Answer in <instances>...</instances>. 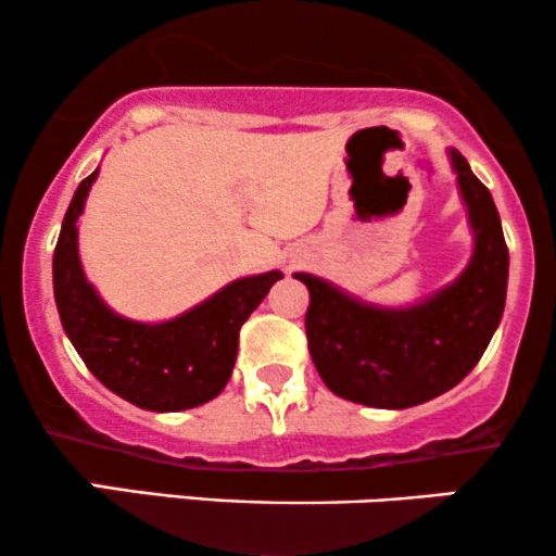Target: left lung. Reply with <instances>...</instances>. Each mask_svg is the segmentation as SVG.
Returning a JSON list of instances; mask_svg holds the SVG:
<instances>
[{
	"instance_id": "left-lung-1",
	"label": "left lung",
	"mask_w": 556,
	"mask_h": 556,
	"mask_svg": "<svg viewBox=\"0 0 556 556\" xmlns=\"http://www.w3.org/2000/svg\"><path fill=\"white\" fill-rule=\"evenodd\" d=\"M446 154L473 232L468 266L450 285L416 303L376 305L316 274H292L311 292V358L337 397L384 410L429 402L473 371L500 327L509 274L500 212L460 151Z\"/></svg>"
}]
</instances>
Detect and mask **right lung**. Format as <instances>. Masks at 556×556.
<instances>
[{
  "mask_svg": "<svg viewBox=\"0 0 556 556\" xmlns=\"http://www.w3.org/2000/svg\"><path fill=\"white\" fill-rule=\"evenodd\" d=\"M99 177H86L70 201L54 248L52 277L62 329L110 392L143 410L177 413L214 400L227 387L245 318L285 274L240 277L167 321H132L104 303L83 271L78 219Z\"/></svg>",
  "mask_w": 556,
  "mask_h": 556,
  "instance_id": "1",
  "label": "right lung"
}]
</instances>
